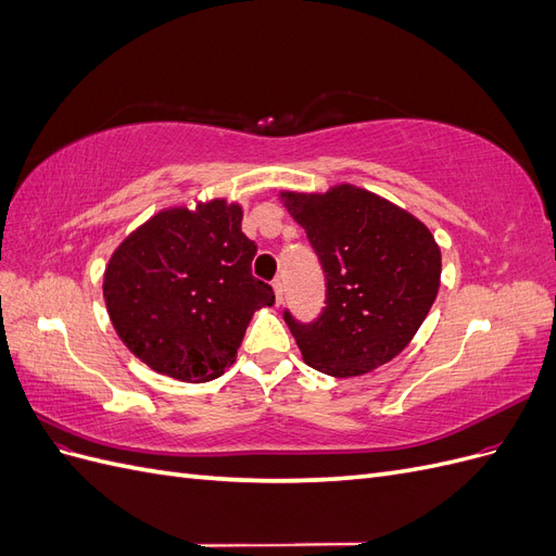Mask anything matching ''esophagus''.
Wrapping results in <instances>:
<instances>
[{"label": "esophagus", "instance_id": "esophagus-1", "mask_svg": "<svg viewBox=\"0 0 556 556\" xmlns=\"http://www.w3.org/2000/svg\"><path fill=\"white\" fill-rule=\"evenodd\" d=\"M274 292H276V304H280L282 301V280L280 278L274 280Z\"/></svg>", "mask_w": 556, "mask_h": 556}]
</instances>
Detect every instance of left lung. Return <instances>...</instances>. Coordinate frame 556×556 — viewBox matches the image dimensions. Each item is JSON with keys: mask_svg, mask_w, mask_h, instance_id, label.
<instances>
[{"mask_svg": "<svg viewBox=\"0 0 556 556\" xmlns=\"http://www.w3.org/2000/svg\"><path fill=\"white\" fill-rule=\"evenodd\" d=\"M325 271V308L313 323L285 308L304 362L336 378L394 359L425 323L441 285L431 231L390 201L355 185L327 194L282 192Z\"/></svg>", "mask_w": 556, "mask_h": 556, "instance_id": "1", "label": "left lung"}]
</instances>
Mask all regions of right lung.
Returning <instances> with one entry per match:
<instances>
[{
	"instance_id": "right-lung-1",
	"label": "right lung",
	"mask_w": 556,
	"mask_h": 556,
	"mask_svg": "<svg viewBox=\"0 0 556 556\" xmlns=\"http://www.w3.org/2000/svg\"><path fill=\"white\" fill-rule=\"evenodd\" d=\"M241 217L223 199L162 211L113 252L104 274L111 323L157 374L182 382L223 376L252 313L274 306L271 285L252 276L257 245Z\"/></svg>"
}]
</instances>
